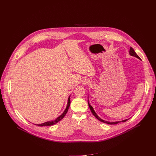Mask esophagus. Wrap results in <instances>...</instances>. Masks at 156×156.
Returning a JSON list of instances; mask_svg holds the SVG:
<instances>
[{"label":"esophagus","mask_w":156,"mask_h":156,"mask_svg":"<svg viewBox=\"0 0 156 156\" xmlns=\"http://www.w3.org/2000/svg\"><path fill=\"white\" fill-rule=\"evenodd\" d=\"M81 83H82V84H90V81L89 80V79L84 78V79H83V80H82Z\"/></svg>","instance_id":"esophagus-1"}]
</instances>
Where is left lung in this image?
Listing matches in <instances>:
<instances>
[{"instance_id":"obj_1","label":"left lung","mask_w":156,"mask_h":156,"mask_svg":"<svg viewBox=\"0 0 156 156\" xmlns=\"http://www.w3.org/2000/svg\"><path fill=\"white\" fill-rule=\"evenodd\" d=\"M129 55H131V56H133V57H135L139 58L140 60H141L140 57L136 54V53L135 52V51H134V49H133L131 47L130 49H129ZM88 105H89V107H90V110H91V111L92 114L95 116V117H96L97 119H98L99 121H101V122H103V123H107V124H110V125H115V124H117V123H120V122H126V120H128V119H126V120H122V121H119V122H107V121H105V120H104L101 119L96 114V113L95 112V111L94 110L93 107L90 104V103H89V102H88Z\"/></svg>"}]
</instances>
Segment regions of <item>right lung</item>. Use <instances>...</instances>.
Segmentation results:
<instances>
[{
  "instance_id": "add662e5",
  "label": "right lung",
  "mask_w": 156,
  "mask_h": 156,
  "mask_svg": "<svg viewBox=\"0 0 156 156\" xmlns=\"http://www.w3.org/2000/svg\"><path fill=\"white\" fill-rule=\"evenodd\" d=\"M70 96H69V99H68V103H67V105H66V108H65V110H64V112H63V114L61 115H60L58 117H57L55 120H54V121H50V122H45V123H41V124H37V125H37V126H51V125H54V124H55V123H57V122H58L59 121H60L64 117H65V115H66V114L67 113V112H68V110H69V107H70Z\"/></svg>"
}]
</instances>
